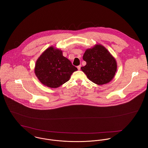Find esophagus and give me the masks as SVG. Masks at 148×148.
Returning a JSON list of instances; mask_svg holds the SVG:
<instances>
[{
	"instance_id": "obj_1",
	"label": "esophagus",
	"mask_w": 148,
	"mask_h": 148,
	"mask_svg": "<svg viewBox=\"0 0 148 148\" xmlns=\"http://www.w3.org/2000/svg\"><path fill=\"white\" fill-rule=\"evenodd\" d=\"M81 66H82V65H79V66H77V69H78V70H80V68H81Z\"/></svg>"
}]
</instances>
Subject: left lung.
<instances>
[{
    "instance_id": "1",
    "label": "left lung",
    "mask_w": 148,
    "mask_h": 148,
    "mask_svg": "<svg viewBox=\"0 0 148 148\" xmlns=\"http://www.w3.org/2000/svg\"><path fill=\"white\" fill-rule=\"evenodd\" d=\"M83 58L86 64L81 67V69L93 83L99 85L105 84L114 77L117 62L103 45L96 44L86 49Z\"/></svg>"
}]
</instances>
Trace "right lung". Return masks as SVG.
<instances>
[{
	"label": "right lung",
	"instance_id": "obj_1",
	"mask_svg": "<svg viewBox=\"0 0 148 148\" xmlns=\"http://www.w3.org/2000/svg\"><path fill=\"white\" fill-rule=\"evenodd\" d=\"M77 70L63 55L62 51L51 46L37 59L34 69L39 80L45 86L56 88L67 82Z\"/></svg>",
	"mask_w": 148,
	"mask_h": 148
}]
</instances>
